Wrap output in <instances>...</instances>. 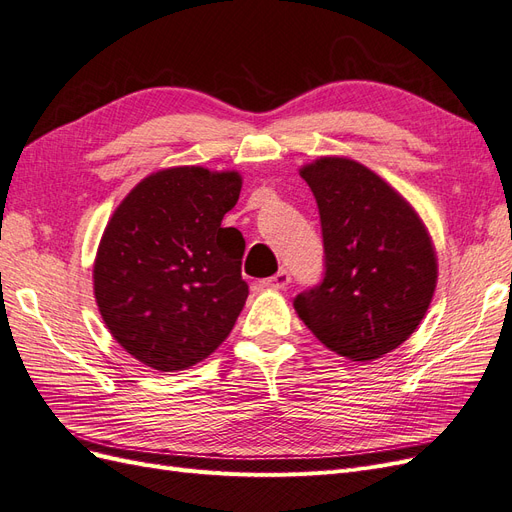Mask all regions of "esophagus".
Returning a JSON list of instances; mask_svg holds the SVG:
<instances>
[{"label":"esophagus","instance_id":"34e87169","mask_svg":"<svg viewBox=\"0 0 512 512\" xmlns=\"http://www.w3.org/2000/svg\"><path fill=\"white\" fill-rule=\"evenodd\" d=\"M262 284H265L267 288H275V290H282V288H286V286L290 284V271H288V269H280V271H277L275 275L267 277V280H265V282H262Z\"/></svg>","mask_w":512,"mask_h":512}]
</instances>
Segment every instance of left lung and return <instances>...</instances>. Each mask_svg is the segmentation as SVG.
Instances as JSON below:
<instances>
[{
	"mask_svg": "<svg viewBox=\"0 0 512 512\" xmlns=\"http://www.w3.org/2000/svg\"><path fill=\"white\" fill-rule=\"evenodd\" d=\"M322 228V280L292 305L333 352L371 361L421 324L438 265L423 222L389 183L363 164L322 158L301 170Z\"/></svg>",
	"mask_w": 512,
	"mask_h": 512,
	"instance_id": "left-lung-1",
	"label": "left lung"
}]
</instances>
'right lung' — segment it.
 I'll list each match as a JSON object with an SVG mask.
<instances>
[{"instance_id": "obj_1", "label": "right lung", "mask_w": 512, "mask_h": 512, "mask_svg": "<svg viewBox=\"0 0 512 512\" xmlns=\"http://www.w3.org/2000/svg\"><path fill=\"white\" fill-rule=\"evenodd\" d=\"M241 177L207 168H168L123 198L94 265L102 320L134 359L188 369L218 348L247 299L245 250L237 228H222L237 205Z\"/></svg>"}]
</instances>
